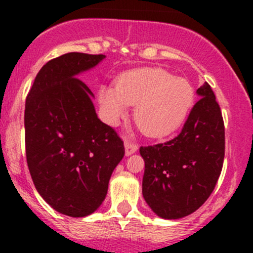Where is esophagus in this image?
Segmentation results:
<instances>
[{"instance_id":"34e87169","label":"esophagus","mask_w":253,"mask_h":253,"mask_svg":"<svg viewBox=\"0 0 253 253\" xmlns=\"http://www.w3.org/2000/svg\"><path fill=\"white\" fill-rule=\"evenodd\" d=\"M137 149H138V145L136 143L129 141V139L125 141V152H126V155L133 154L134 152H137Z\"/></svg>"}]
</instances>
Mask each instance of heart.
Instances as JSON below:
<instances>
[{
	"label": "heart",
	"instance_id": "obj_1",
	"mask_svg": "<svg viewBox=\"0 0 253 253\" xmlns=\"http://www.w3.org/2000/svg\"><path fill=\"white\" fill-rule=\"evenodd\" d=\"M195 101V89L186 78L162 68H139L120 76L115 88L101 86L99 104L104 120L116 126L136 105L134 121L150 137L174 132L183 124Z\"/></svg>",
	"mask_w": 253,
	"mask_h": 253
}]
</instances>
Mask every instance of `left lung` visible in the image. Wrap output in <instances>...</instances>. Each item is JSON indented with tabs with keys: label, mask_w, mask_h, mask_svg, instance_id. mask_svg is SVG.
Instances as JSON below:
<instances>
[{
	"label": "left lung",
	"mask_w": 253,
	"mask_h": 253,
	"mask_svg": "<svg viewBox=\"0 0 253 253\" xmlns=\"http://www.w3.org/2000/svg\"><path fill=\"white\" fill-rule=\"evenodd\" d=\"M175 138L139 148L144 159L142 193L158 216L180 219L197 211L213 192L225 154L220 106L208 83Z\"/></svg>",
	"instance_id": "left-lung-1"
}]
</instances>
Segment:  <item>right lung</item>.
<instances>
[{
  "label": "right lung",
  "instance_id": "1",
  "mask_svg": "<svg viewBox=\"0 0 253 253\" xmlns=\"http://www.w3.org/2000/svg\"><path fill=\"white\" fill-rule=\"evenodd\" d=\"M104 58L68 52L48 61L25 100V154L35 188L55 211L75 218L100 207L125 155L122 139L98 119L93 93L78 78Z\"/></svg>",
  "mask_w": 253,
  "mask_h": 253
}]
</instances>
